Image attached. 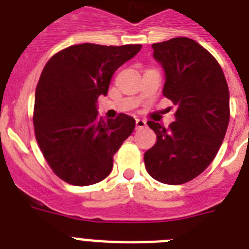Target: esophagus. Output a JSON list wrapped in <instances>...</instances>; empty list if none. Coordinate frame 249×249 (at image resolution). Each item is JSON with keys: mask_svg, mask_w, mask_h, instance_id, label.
Returning a JSON list of instances; mask_svg holds the SVG:
<instances>
[{"mask_svg": "<svg viewBox=\"0 0 249 249\" xmlns=\"http://www.w3.org/2000/svg\"><path fill=\"white\" fill-rule=\"evenodd\" d=\"M136 125H137V129H142L147 125V123H146L144 120H142V119H136Z\"/></svg>", "mask_w": 249, "mask_h": 249, "instance_id": "34e87169", "label": "esophagus"}]
</instances>
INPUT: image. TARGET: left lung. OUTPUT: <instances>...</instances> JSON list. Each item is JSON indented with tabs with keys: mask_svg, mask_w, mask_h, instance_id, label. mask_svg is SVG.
I'll list each match as a JSON object with an SVG mask.
<instances>
[{
	"mask_svg": "<svg viewBox=\"0 0 249 249\" xmlns=\"http://www.w3.org/2000/svg\"><path fill=\"white\" fill-rule=\"evenodd\" d=\"M165 72L164 97L177 107L169 128L155 121L156 143L144 152L154 179L182 185L203 173L220 150L230 120V95L222 68L213 55L187 37L152 45Z\"/></svg>",
	"mask_w": 249,
	"mask_h": 249,
	"instance_id": "1",
	"label": "left lung"
}]
</instances>
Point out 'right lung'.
<instances>
[{"instance_id":"add662e5","label":"right lung","mask_w":249,"mask_h":249,"mask_svg":"<svg viewBox=\"0 0 249 249\" xmlns=\"http://www.w3.org/2000/svg\"><path fill=\"white\" fill-rule=\"evenodd\" d=\"M142 45H73L53 55L36 88L33 125L37 143L53 172L67 183L89 186L112 170L113 155L134 130L120 113L105 121L97 101L107 95L113 73Z\"/></svg>"}]
</instances>
